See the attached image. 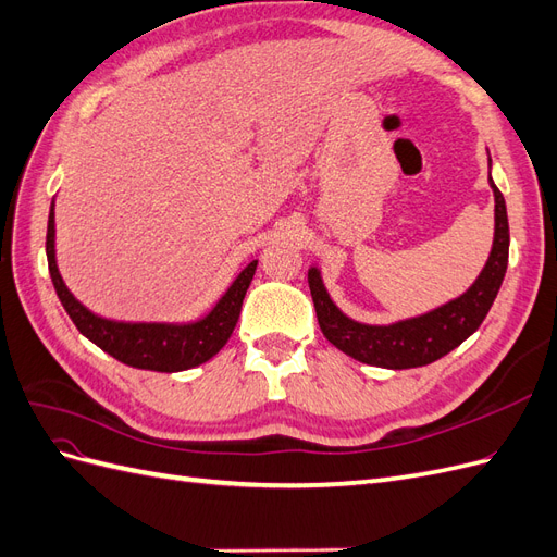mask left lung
<instances>
[{
    "label": "left lung",
    "instance_id": "1",
    "mask_svg": "<svg viewBox=\"0 0 557 557\" xmlns=\"http://www.w3.org/2000/svg\"><path fill=\"white\" fill-rule=\"evenodd\" d=\"M495 193V242L491 258H487L481 276L471 288L448 301V305L434 309L425 315L401 320L395 325H362L346 318L332 305V299L320 281L318 269H309V288L318 315V325L325 339L334 344L346 356L364 364L385 369H409L423 367L444 358L446 352L458 348L467 336L474 334L483 318L491 311L499 293V285L507 274L509 264V218L504 197L493 183Z\"/></svg>",
    "mask_w": 557,
    "mask_h": 557
}]
</instances>
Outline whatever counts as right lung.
I'll return each mask as SVG.
<instances>
[{"label":"right lung","instance_id":"obj_1","mask_svg":"<svg viewBox=\"0 0 557 557\" xmlns=\"http://www.w3.org/2000/svg\"><path fill=\"white\" fill-rule=\"evenodd\" d=\"M46 256L48 272L53 278L55 293L62 301L64 311L70 313L81 334H86L92 344L123 364L150 369V372H183V369L197 367L211 360L221 350L232 330L237 327L242 305L248 285L256 274L258 262L252 260L244 272L230 285V290L218 301L215 309L190 325H162V323H115L90 313L78 305L55 264V213L50 207L48 232H46Z\"/></svg>","mask_w":557,"mask_h":557}]
</instances>
